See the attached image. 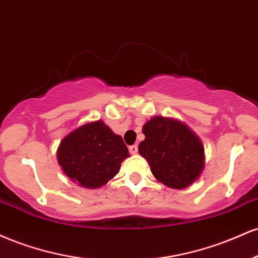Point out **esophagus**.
<instances>
[{"label": "esophagus", "instance_id": "34e87169", "mask_svg": "<svg viewBox=\"0 0 258 258\" xmlns=\"http://www.w3.org/2000/svg\"><path fill=\"white\" fill-rule=\"evenodd\" d=\"M129 152L132 154L138 153V145H133V146L129 147Z\"/></svg>", "mask_w": 258, "mask_h": 258}]
</instances>
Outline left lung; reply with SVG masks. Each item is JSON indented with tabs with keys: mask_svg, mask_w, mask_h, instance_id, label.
<instances>
[{
	"mask_svg": "<svg viewBox=\"0 0 258 258\" xmlns=\"http://www.w3.org/2000/svg\"><path fill=\"white\" fill-rule=\"evenodd\" d=\"M142 133L145 140L139 145V153L159 182L183 189L201 177L205 165L204 146L187 124L156 116L144 124Z\"/></svg>",
	"mask_w": 258,
	"mask_h": 258,
	"instance_id": "obj_1",
	"label": "left lung"
}]
</instances>
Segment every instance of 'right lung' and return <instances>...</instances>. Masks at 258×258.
I'll list each match as a JSON object with an SVG mask.
<instances>
[{"instance_id":"obj_1","label":"right lung","mask_w":258,"mask_h":258,"mask_svg":"<svg viewBox=\"0 0 258 258\" xmlns=\"http://www.w3.org/2000/svg\"><path fill=\"white\" fill-rule=\"evenodd\" d=\"M130 157L122 136L102 120L88 122L60 141L56 159L63 174L84 188H100L119 172Z\"/></svg>"}]
</instances>
